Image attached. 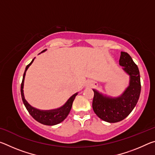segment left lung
Wrapping results in <instances>:
<instances>
[{
    "instance_id": "1",
    "label": "left lung",
    "mask_w": 155,
    "mask_h": 155,
    "mask_svg": "<svg viewBox=\"0 0 155 155\" xmlns=\"http://www.w3.org/2000/svg\"><path fill=\"white\" fill-rule=\"evenodd\" d=\"M119 64L129 76V85L118 97H112L93 89L94 111L101 120L115 123L126 118L135 107L141 92L140 74L137 65L127 52H121Z\"/></svg>"
}]
</instances>
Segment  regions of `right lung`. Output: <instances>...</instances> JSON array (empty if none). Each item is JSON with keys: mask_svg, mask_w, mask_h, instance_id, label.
I'll use <instances>...</instances> for the list:
<instances>
[{"mask_svg": "<svg viewBox=\"0 0 155 155\" xmlns=\"http://www.w3.org/2000/svg\"><path fill=\"white\" fill-rule=\"evenodd\" d=\"M46 51L44 50L42 52H41V53L45 52ZM34 58L31 62L25 68V71L24 72V75H23L22 81L21 83V96H22V99L24 103L26 109H27V111L29 113L30 115L32 116L36 121L41 123V124L44 125H48V126H53L58 124L59 123L64 121V120L66 118V117L69 114V113L71 110L73 101L75 98V97L77 96L78 94V92L75 93L74 94L70 97V98L68 100L64 105L59 107L57 109H51V110H40L38 109H36L35 107H33L31 105V104L26 101L24 95V82H25V78L26 75V72H27L28 68H29L30 65L33 64L34 61Z\"/></svg>", "mask_w": 155, "mask_h": 155, "instance_id": "add662e5", "label": "right lung"}]
</instances>
